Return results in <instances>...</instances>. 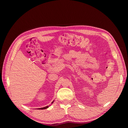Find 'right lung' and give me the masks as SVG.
Here are the masks:
<instances>
[{
    "mask_svg": "<svg viewBox=\"0 0 128 128\" xmlns=\"http://www.w3.org/2000/svg\"><path fill=\"white\" fill-rule=\"evenodd\" d=\"M54 101H53L52 102V103H53ZM49 106H46V107H42V108H38V109H46V108H48Z\"/></svg>",
    "mask_w": 128,
    "mask_h": 128,
    "instance_id": "obj_1",
    "label": "right lung"
}]
</instances>
